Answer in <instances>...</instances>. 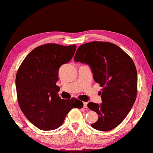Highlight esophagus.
<instances>
[{
	"label": "esophagus",
	"instance_id": "esophagus-1",
	"mask_svg": "<svg viewBox=\"0 0 153 153\" xmlns=\"http://www.w3.org/2000/svg\"><path fill=\"white\" fill-rule=\"evenodd\" d=\"M83 107L87 108L88 107V102H83Z\"/></svg>",
	"mask_w": 153,
	"mask_h": 153
}]
</instances>
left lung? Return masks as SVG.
<instances>
[{
	"mask_svg": "<svg viewBox=\"0 0 153 153\" xmlns=\"http://www.w3.org/2000/svg\"><path fill=\"white\" fill-rule=\"evenodd\" d=\"M75 62L89 65L94 81L102 87V103L89 102V109L97 113L98 120L91 127L108 131L126 117L137 98V73L131 57L117 45L91 42L81 45Z\"/></svg>",
	"mask_w": 153,
	"mask_h": 153,
	"instance_id": "1",
	"label": "left lung"
}]
</instances>
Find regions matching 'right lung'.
<instances>
[{
    "instance_id": "add662e5",
    "label": "right lung",
    "mask_w": 153,
    "mask_h": 153,
    "mask_svg": "<svg viewBox=\"0 0 153 153\" xmlns=\"http://www.w3.org/2000/svg\"><path fill=\"white\" fill-rule=\"evenodd\" d=\"M76 50V44L42 45L27 55L18 70L16 88L20 109L40 130L58 128L71 109L83 106L76 98L62 100L57 94L59 68L71 60Z\"/></svg>"
}]
</instances>
